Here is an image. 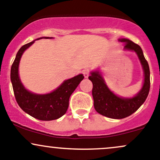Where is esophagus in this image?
<instances>
[{
	"mask_svg": "<svg viewBox=\"0 0 160 160\" xmlns=\"http://www.w3.org/2000/svg\"><path fill=\"white\" fill-rule=\"evenodd\" d=\"M83 73L84 77H85L86 78H87V77L89 76V73H90V71H89V70L86 69V70H84V71H83Z\"/></svg>",
	"mask_w": 160,
	"mask_h": 160,
	"instance_id": "obj_1",
	"label": "esophagus"
}]
</instances>
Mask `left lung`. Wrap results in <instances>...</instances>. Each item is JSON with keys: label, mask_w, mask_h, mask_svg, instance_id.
<instances>
[{"label": "left lung", "mask_w": 160, "mask_h": 160, "mask_svg": "<svg viewBox=\"0 0 160 160\" xmlns=\"http://www.w3.org/2000/svg\"><path fill=\"white\" fill-rule=\"evenodd\" d=\"M119 41L124 43L125 50L136 52L143 67L144 82L140 92L133 98L119 97L108 88L99 71L92 72L89 77L92 83V94L96 111L102 115L115 119L124 118L136 112L145 102L150 88V68L141 48L127 38H120Z\"/></svg>", "instance_id": "1"}]
</instances>
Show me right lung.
I'll return each instance as SVG.
<instances>
[{
	"label": "right lung",
	"instance_id": "1",
	"mask_svg": "<svg viewBox=\"0 0 160 160\" xmlns=\"http://www.w3.org/2000/svg\"><path fill=\"white\" fill-rule=\"evenodd\" d=\"M39 38L38 39H40ZM45 38H52L45 37ZM34 41L22 45L16 55L10 71V80L13 92L19 106L26 113L41 121H52L59 118L66 113L69 106L71 95L79 83L83 80V74L64 80L59 87L48 94L39 95L29 92L25 89L20 80L18 73L19 64L22 54Z\"/></svg>",
	"mask_w": 160,
	"mask_h": 160
}]
</instances>
